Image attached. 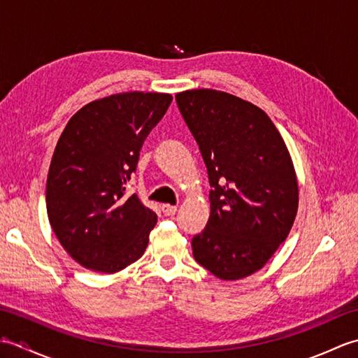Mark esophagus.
I'll return each mask as SVG.
<instances>
[{
	"label": "esophagus",
	"instance_id": "obj_1",
	"mask_svg": "<svg viewBox=\"0 0 358 358\" xmlns=\"http://www.w3.org/2000/svg\"><path fill=\"white\" fill-rule=\"evenodd\" d=\"M162 210L166 217H172L175 215V212H177V206H172V204H163Z\"/></svg>",
	"mask_w": 358,
	"mask_h": 358
}]
</instances>
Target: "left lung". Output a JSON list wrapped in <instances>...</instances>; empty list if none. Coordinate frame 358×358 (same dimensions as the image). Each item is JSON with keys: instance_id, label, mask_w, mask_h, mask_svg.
Wrapping results in <instances>:
<instances>
[{"instance_id": "obj_1", "label": "left lung", "mask_w": 358, "mask_h": 358, "mask_svg": "<svg viewBox=\"0 0 358 358\" xmlns=\"http://www.w3.org/2000/svg\"><path fill=\"white\" fill-rule=\"evenodd\" d=\"M175 100L210 185V215L192 238L194 258L222 280L245 278L263 268L294 224L292 159L275 124L252 103L210 89Z\"/></svg>"}]
</instances>
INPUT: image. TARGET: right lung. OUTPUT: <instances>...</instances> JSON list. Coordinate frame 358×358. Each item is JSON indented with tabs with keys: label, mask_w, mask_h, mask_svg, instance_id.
<instances>
[{
	"label": "right lung",
	"mask_w": 358,
	"mask_h": 358,
	"mask_svg": "<svg viewBox=\"0 0 358 358\" xmlns=\"http://www.w3.org/2000/svg\"><path fill=\"white\" fill-rule=\"evenodd\" d=\"M172 101L127 92L86 104L53 152L45 204L53 232L86 269L113 273L144 254L157 214L127 186L140 150Z\"/></svg>",
	"instance_id": "right-lung-1"
}]
</instances>
